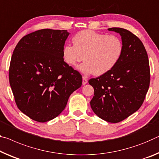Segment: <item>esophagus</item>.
<instances>
[{
    "instance_id": "obj_1",
    "label": "esophagus",
    "mask_w": 159,
    "mask_h": 159,
    "mask_svg": "<svg viewBox=\"0 0 159 159\" xmlns=\"http://www.w3.org/2000/svg\"><path fill=\"white\" fill-rule=\"evenodd\" d=\"M88 83V79H87V78L86 77H85V76H83V85H85Z\"/></svg>"
}]
</instances>
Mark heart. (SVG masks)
I'll list each match as a JSON object with an SVG mask.
<instances>
[{
    "label": "heart",
    "instance_id": "1",
    "mask_svg": "<svg viewBox=\"0 0 159 159\" xmlns=\"http://www.w3.org/2000/svg\"><path fill=\"white\" fill-rule=\"evenodd\" d=\"M73 43L64 47V61L70 66H75L84 59L79 70L85 74L93 73L95 75H103L112 69L120 61L124 49L118 37L89 30L75 34Z\"/></svg>",
    "mask_w": 159,
    "mask_h": 159
}]
</instances>
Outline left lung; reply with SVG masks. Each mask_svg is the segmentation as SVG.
<instances>
[{
  "label": "left lung",
  "mask_w": 159,
  "mask_h": 159,
  "mask_svg": "<svg viewBox=\"0 0 159 159\" xmlns=\"http://www.w3.org/2000/svg\"><path fill=\"white\" fill-rule=\"evenodd\" d=\"M107 30L121 35L124 49L112 69L89 80L94 89L90 106L100 118L117 123L143 104L150 84L149 61L142 41L132 32L120 27Z\"/></svg>",
  "instance_id": "obj_1"
}]
</instances>
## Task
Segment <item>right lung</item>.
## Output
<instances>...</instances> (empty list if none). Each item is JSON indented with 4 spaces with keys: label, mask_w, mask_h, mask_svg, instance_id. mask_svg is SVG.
Wrapping results in <instances>:
<instances>
[{
    "label": "right lung",
    "mask_w": 159,
    "mask_h": 159,
    "mask_svg": "<svg viewBox=\"0 0 159 159\" xmlns=\"http://www.w3.org/2000/svg\"><path fill=\"white\" fill-rule=\"evenodd\" d=\"M67 30L42 29L25 35L12 53L9 82L17 107L32 120L45 122L66 107L82 75L64 61Z\"/></svg>",
    "instance_id": "right-lung-1"
}]
</instances>
